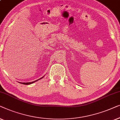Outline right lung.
<instances>
[{
  "instance_id": "obj_1",
  "label": "right lung",
  "mask_w": 120,
  "mask_h": 120,
  "mask_svg": "<svg viewBox=\"0 0 120 120\" xmlns=\"http://www.w3.org/2000/svg\"><path fill=\"white\" fill-rule=\"evenodd\" d=\"M42 78H43V77L41 78H40L39 79H38V80H35V81H34V82H19V83L22 84H24V85H29V84H32V83H34V82H36V81L40 80V79H42Z\"/></svg>"
}]
</instances>
